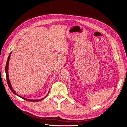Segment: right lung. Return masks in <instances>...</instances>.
Listing matches in <instances>:
<instances>
[{
	"instance_id": "right-lung-1",
	"label": "right lung",
	"mask_w": 127,
	"mask_h": 127,
	"mask_svg": "<svg viewBox=\"0 0 127 127\" xmlns=\"http://www.w3.org/2000/svg\"><path fill=\"white\" fill-rule=\"evenodd\" d=\"M11 53L10 54L9 57H8V58H7V62H6V66H5V73H6V80H7V84H8V86L10 89V90L12 91V92H13L15 94H16V95L18 96L17 94H16L15 92L13 89H12V86H11V83L10 82V80H9V75H8V72H7V70H8V66H9V59H10V55H11ZM20 97V96H19ZM21 98H22L23 99L25 100H27V101H34V102H37L38 101H40V100H42L43 98L41 99H39V100H30V99H26V98H25L24 97H20Z\"/></svg>"
}]
</instances>
